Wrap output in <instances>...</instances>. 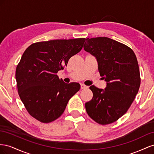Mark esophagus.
I'll return each mask as SVG.
<instances>
[{
  "label": "esophagus",
  "instance_id": "34e87169",
  "mask_svg": "<svg viewBox=\"0 0 154 154\" xmlns=\"http://www.w3.org/2000/svg\"><path fill=\"white\" fill-rule=\"evenodd\" d=\"M88 88V86H85V85H83V84H81V88L82 90V89H86V88Z\"/></svg>",
  "mask_w": 154,
  "mask_h": 154
}]
</instances>
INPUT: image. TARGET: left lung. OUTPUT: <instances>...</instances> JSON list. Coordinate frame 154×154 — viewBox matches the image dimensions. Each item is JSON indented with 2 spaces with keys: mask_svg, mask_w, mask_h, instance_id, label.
I'll use <instances>...</instances> for the list:
<instances>
[{
  "mask_svg": "<svg viewBox=\"0 0 154 154\" xmlns=\"http://www.w3.org/2000/svg\"><path fill=\"white\" fill-rule=\"evenodd\" d=\"M86 51L94 56L105 89L90 87L93 98L85 104L88 116L100 125L116 121L128 111L140 84L139 68L133 50L108 37L86 38Z\"/></svg>",
  "mask_w": 154,
  "mask_h": 154,
  "instance_id": "obj_1",
  "label": "left lung"
}]
</instances>
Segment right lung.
Instances as JSON below:
<instances>
[{"mask_svg":"<svg viewBox=\"0 0 154 154\" xmlns=\"http://www.w3.org/2000/svg\"><path fill=\"white\" fill-rule=\"evenodd\" d=\"M79 38L32 44L25 50L15 72L20 98L28 113L42 122L63 113L69 99L80 90L79 83H65L56 73L82 48Z\"/></svg>","mask_w":154,"mask_h":154,"instance_id":"right-lung-1","label":"right lung"}]
</instances>
